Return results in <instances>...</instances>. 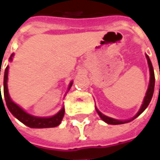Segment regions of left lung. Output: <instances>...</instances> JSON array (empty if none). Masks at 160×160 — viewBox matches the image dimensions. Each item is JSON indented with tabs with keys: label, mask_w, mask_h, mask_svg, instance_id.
<instances>
[{
	"label": "left lung",
	"mask_w": 160,
	"mask_h": 160,
	"mask_svg": "<svg viewBox=\"0 0 160 160\" xmlns=\"http://www.w3.org/2000/svg\"><path fill=\"white\" fill-rule=\"evenodd\" d=\"M146 58H147L148 64H149V68H150V75H151V77H150V84H149V88H148V89H147L146 96L145 97H144V100H143V102H142V106H141L139 112L136 113V115H135V117H133V118H130V119H128V120H118V119L110 118V117H107V116L103 115V114H102L101 112H99V111L97 110V108L96 107V110H97L98 115L100 116V118H102L104 122H106L107 124L119 125V124H125V123L130 122V121H132L133 119H135V118H137V117L140 115L141 113L143 112V111L145 110L146 108L148 107L149 103H150L151 100H152V96H153V92H154V86H155V75H154V71H153V67H152V62H151V60H150V58L146 55Z\"/></svg>",
	"instance_id": "8db88e82"
}]
</instances>
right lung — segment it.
<instances>
[{
	"label": "right lung",
	"mask_w": 160,
	"mask_h": 160,
	"mask_svg": "<svg viewBox=\"0 0 160 160\" xmlns=\"http://www.w3.org/2000/svg\"><path fill=\"white\" fill-rule=\"evenodd\" d=\"M14 54H12L9 58V60L11 61L13 58ZM8 66L6 67L5 72H4V80H3V94H4V99L7 104L8 111L13 114L16 118H18L19 121H21L23 124L25 126L32 128H55L61 123L62 119L64 115V108H62L56 115H54L52 117H48V118H40V117H35L32 116L29 113L25 112V111L19 107L17 103H15L9 97L8 90ZM1 72V70H0ZM1 75V73H0ZM72 85V81L70 83L69 89ZM0 95H1V100L2 99V94H1V85H0ZM4 105V104H3Z\"/></svg>",
	"instance_id": "right-lung-1"
}]
</instances>
